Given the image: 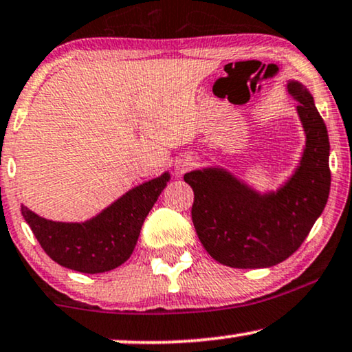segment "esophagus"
<instances>
[{
  "instance_id": "esophagus-1",
  "label": "esophagus",
  "mask_w": 352,
  "mask_h": 352,
  "mask_svg": "<svg viewBox=\"0 0 352 352\" xmlns=\"http://www.w3.org/2000/svg\"><path fill=\"white\" fill-rule=\"evenodd\" d=\"M191 166H193V159L188 157V156H184V157L177 159V161H175V170L180 172V173L188 170Z\"/></svg>"
}]
</instances>
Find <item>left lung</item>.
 <instances>
[{"label":"left lung","mask_w":352,"mask_h":352,"mask_svg":"<svg viewBox=\"0 0 352 352\" xmlns=\"http://www.w3.org/2000/svg\"><path fill=\"white\" fill-rule=\"evenodd\" d=\"M288 96L306 137L301 159L277 190H256L222 166L185 173L195 191L196 233L210 257L235 269H264L288 259L320 217L330 195V142L307 87L288 80Z\"/></svg>","instance_id":"obj_1"}]
</instances>
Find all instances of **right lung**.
<instances>
[{"instance_id": "1", "label": "right lung", "mask_w": 352, "mask_h": 352, "mask_svg": "<svg viewBox=\"0 0 352 352\" xmlns=\"http://www.w3.org/2000/svg\"><path fill=\"white\" fill-rule=\"evenodd\" d=\"M170 173L143 182L95 217L83 222H59L35 214L27 206L21 212L34 235L54 262L82 274H102L124 264L137 246L142 225Z\"/></svg>"}]
</instances>
